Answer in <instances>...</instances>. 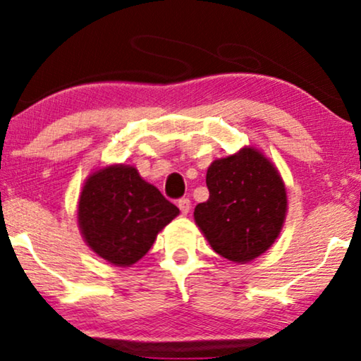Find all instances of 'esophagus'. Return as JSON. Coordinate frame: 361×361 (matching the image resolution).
<instances>
[{
  "label": "esophagus",
  "mask_w": 361,
  "mask_h": 361,
  "mask_svg": "<svg viewBox=\"0 0 361 361\" xmlns=\"http://www.w3.org/2000/svg\"><path fill=\"white\" fill-rule=\"evenodd\" d=\"M177 207L180 209L182 215H187V214H189V210H190V200L189 199H180L179 202H177Z\"/></svg>",
  "instance_id": "esophagus-1"
}]
</instances>
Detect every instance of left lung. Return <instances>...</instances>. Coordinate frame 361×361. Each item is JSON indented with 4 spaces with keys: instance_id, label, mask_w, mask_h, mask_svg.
I'll return each instance as SVG.
<instances>
[{
    "instance_id": "obj_1",
    "label": "left lung",
    "mask_w": 361,
    "mask_h": 361,
    "mask_svg": "<svg viewBox=\"0 0 361 361\" xmlns=\"http://www.w3.org/2000/svg\"><path fill=\"white\" fill-rule=\"evenodd\" d=\"M210 197L194 220L215 253L250 263L274 245L288 214V194L278 167L253 146L215 159L207 169Z\"/></svg>"
}]
</instances>
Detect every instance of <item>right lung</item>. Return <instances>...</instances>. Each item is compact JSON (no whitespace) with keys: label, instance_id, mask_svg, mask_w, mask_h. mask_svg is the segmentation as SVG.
<instances>
[{"label":"right lung","instance_id":"1","mask_svg":"<svg viewBox=\"0 0 361 361\" xmlns=\"http://www.w3.org/2000/svg\"><path fill=\"white\" fill-rule=\"evenodd\" d=\"M177 215L179 209L130 164L93 171L78 197V228L88 248L121 268L137 263Z\"/></svg>","mask_w":361,"mask_h":361}]
</instances>
